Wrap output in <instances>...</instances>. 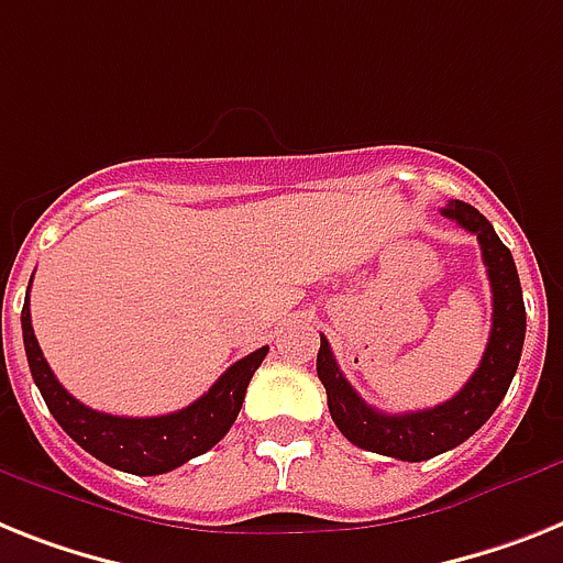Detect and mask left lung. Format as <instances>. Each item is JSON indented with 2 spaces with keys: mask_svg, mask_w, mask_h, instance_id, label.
<instances>
[{
  "mask_svg": "<svg viewBox=\"0 0 563 563\" xmlns=\"http://www.w3.org/2000/svg\"><path fill=\"white\" fill-rule=\"evenodd\" d=\"M440 212L463 230L475 232L492 285L489 342H486L483 360L472 379L452 399H445L434 408L406 411V415H383L351 388L324 336L319 345V356H316V374L328 391V408H331L336 429L365 452L408 460V463H420V460L449 452L472 438L483 422L495 415V408L506 397L515 371H518L523 336H527L521 278H518L512 253L498 239L495 227L472 203L449 201Z\"/></svg>",
  "mask_w": 563,
  "mask_h": 563,
  "instance_id": "obj_1",
  "label": "left lung"
}]
</instances>
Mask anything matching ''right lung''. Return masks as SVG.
Returning <instances> with one entry per match:
<instances>
[{
    "label": "right lung",
    "mask_w": 563,
    "mask_h": 563,
    "mask_svg": "<svg viewBox=\"0 0 563 563\" xmlns=\"http://www.w3.org/2000/svg\"><path fill=\"white\" fill-rule=\"evenodd\" d=\"M31 287V285H27ZM22 339H25L27 365L40 388L45 406L63 431L88 454L103 460L106 466L129 475H164L184 466L187 460L209 452L235 422L247 394V385L271 347L264 345L221 374L203 397L192 406L164 417H114L82 406L65 391L48 362L42 356L40 342L31 328V308H22Z\"/></svg>",
    "instance_id": "obj_1"
}]
</instances>
